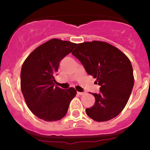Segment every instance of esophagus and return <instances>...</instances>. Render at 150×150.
I'll return each mask as SVG.
<instances>
[{
    "mask_svg": "<svg viewBox=\"0 0 150 150\" xmlns=\"http://www.w3.org/2000/svg\"><path fill=\"white\" fill-rule=\"evenodd\" d=\"M77 94H79V95H83V94H85V92H77Z\"/></svg>",
    "mask_w": 150,
    "mask_h": 150,
    "instance_id": "obj_1",
    "label": "esophagus"
}]
</instances>
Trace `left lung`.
<instances>
[{
	"label": "left lung",
	"mask_w": 150,
	"mask_h": 150,
	"mask_svg": "<svg viewBox=\"0 0 150 150\" xmlns=\"http://www.w3.org/2000/svg\"><path fill=\"white\" fill-rule=\"evenodd\" d=\"M72 54L101 87L99 94L93 93L95 103L86 108L87 116L98 122L118 116L128 102L134 85L128 58L115 46L99 41L79 44Z\"/></svg>",
	"instance_id": "1"
}]
</instances>
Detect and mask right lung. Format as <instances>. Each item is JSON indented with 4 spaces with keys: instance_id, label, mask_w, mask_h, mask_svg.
<instances>
[{
    "instance_id": "right-lung-1",
    "label": "right lung",
    "mask_w": 150,
    "mask_h": 150,
    "mask_svg": "<svg viewBox=\"0 0 150 150\" xmlns=\"http://www.w3.org/2000/svg\"><path fill=\"white\" fill-rule=\"evenodd\" d=\"M77 44L53 39L34 50L22 66L20 86L30 111L46 121H56L65 116L76 95L73 87L63 89L55 86V75L63 58Z\"/></svg>"
}]
</instances>
